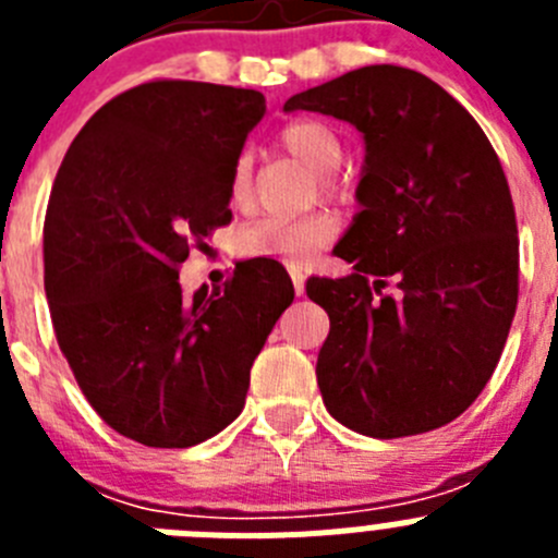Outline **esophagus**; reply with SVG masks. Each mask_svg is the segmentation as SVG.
Segmentation results:
<instances>
[{"label":"esophagus","mask_w":558,"mask_h":558,"mask_svg":"<svg viewBox=\"0 0 558 558\" xmlns=\"http://www.w3.org/2000/svg\"><path fill=\"white\" fill-rule=\"evenodd\" d=\"M288 274H290V282H293L295 295H304V270L295 263H288Z\"/></svg>","instance_id":"esophagus-1"}]
</instances>
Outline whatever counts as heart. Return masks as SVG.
<instances>
[{
	"mask_svg": "<svg viewBox=\"0 0 558 558\" xmlns=\"http://www.w3.org/2000/svg\"><path fill=\"white\" fill-rule=\"evenodd\" d=\"M279 145L295 161H302L307 170L315 172L322 192L327 195L343 192L338 175H335V167L343 159V142L327 122L310 120V117L288 122L279 131ZM226 195H229V206L236 211L254 206V159H251V153H240L231 161ZM335 234H338V223L329 211H310L295 220H256L248 229L240 231L236 248L245 256H274L284 263H304L307 256L324 248Z\"/></svg>",
	"mask_w": 558,
	"mask_h": 558,
	"instance_id": "heart-1",
	"label": "heart"
}]
</instances>
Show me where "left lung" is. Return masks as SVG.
I'll return each mask as SVG.
<instances>
[{
	"instance_id": "left-lung-1",
	"label": "left lung",
	"mask_w": 558,
	"mask_h": 558,
	"mask_svg": "<svg viewBox=\"0 0 558 558\" xmlns=\"http://www.w3.org/2000/svg\"><path fill=\"white\" fill-rule=\"evenodd\" d=\"M295 108L366 142L360 211L335 245L352 274L307 279L329 315L315 366L324 405L372 438L436 430L486 388L517 310L520 240L500 159L461 102L405 66L354 69L284 102Z\"/></svg>"
}]
</instances>
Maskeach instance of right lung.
I'll return each instance as SVG.
<instances>
[{
    "instance_id": "add662e5",
    "label": "right lung",
    "mask_w": 558,
    "mask_h": 558,
    "mask_svg": "<svg viewBox=\"0 0 558 558\" xmlns=\"http://www.w3.org/2000/svg\"><path fill=\"white\" fill-rule=\"evenodd\" d=\"M251 88L153 81L83 125L44 220V290L58 347L108 427L192 447L231 425L251 366L293 302L276 259H243L186 299L179 265L231 220V161L263 120Z\"/></svg>"
}]
</instances>
